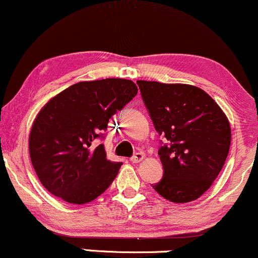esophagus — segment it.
Returning <instances> with one entry per match:
<instances>
[{"label": "esophagus", "instance_id": "1", "mask_svg": "<svg viewBox=\"0 0 258 258\" xmlns=\"http://www.w3.org/2000/svg\"><path fill=\"white\" fill-rule=\"evenodd\" d=\"M143 158H144L143 153H136L135 155L131 158V161L132 162H141L142 160H143Z\"/></svg>", "mask_w": 258, "mask_h": 258}]
</instances>
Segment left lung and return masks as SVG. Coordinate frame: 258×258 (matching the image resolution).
<instances>
[{
    "mask_svg": "<svg viewBox=\"0 0 258 258\" xmlns=\"http://www.w3.org/2000/svg\"><path fill=\"white\" fill-rule=\"evenodd\" d=\"M154 127L164 176L153 184L162 198L182 204L200 198L221 172L230 147V125L205 91L183 84L137 81Z\"/></svg>",
    "mask_w": 258,
    "mask_h": 258,
    "instance_id": "1",
    "label": "left lung"
}]
</instances>
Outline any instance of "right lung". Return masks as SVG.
Returning a JSON list of instances; mask_svg holds the SVG:
<instances>
[{"mask_svg": "<svg viewBox=\"0 0 258 258\" xmlns=\"http://www.w3.org/2000/svg\"><path fill=\"white\" fill-rule=\"evenodd\" d=\"M125 79L82 81L57 94L32 123L29 152L38 179L49 193L70 204H87L115 179L122 162L94 147L117 110L137 94Z\"/></svg>", "mask_w": 258, "mask_h": 258, "instance_id": "1", "label": "right lung"}]
</instances>
